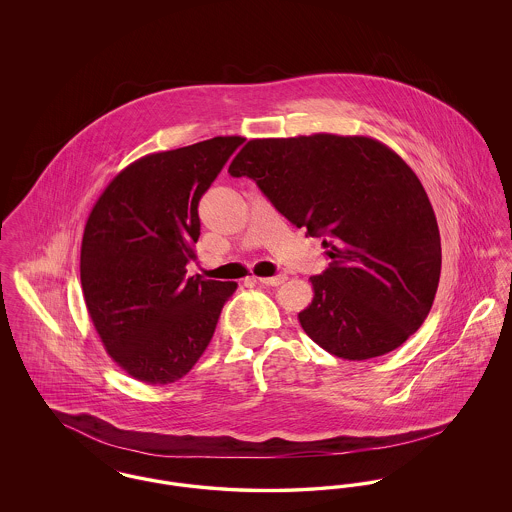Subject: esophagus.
Segmentation results:
<instances>
[{
    "label": "esophagus",
    "mask_w": 512,
    "mask_h": 512,
    "mask_svg": "<svg viewBox=\"0 0 512 512\" xmlns=\"http://www.w3.org/2000/svg\"><path fill=\"white\" fill-rule=\"evenodd\" d=\"M261 284H265V286H280V284H284L286 280H288V276L286 274H276V276H268V278H257Z\"/></svg>",
    "instance_id": "esophagus-1"
}]
</instances>
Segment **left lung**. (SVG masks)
<instances>
[{
  "label": "left lung",
  "instance_id": "8db88e82",
  "mask_svg": "<svg viewBox=\"0 0 512 512\" xmlns=\"http://www.w3.org/2000/svg\"><path fill=\"white\" fill-rule=\"evenodd\" d=\"M309 236L328 268L297 318L324 351L365 361L409 340L438 292L441 240L411 167L368 136L313 134L249 140L230 163Z\"/></svg>",
  "mask_w": 512,
  "mask_h": 512
}]
</instances>
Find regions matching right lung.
Here are the masks:
<instances>
[{"mask_svg":"<svg viewBox=\"0 0 512 512\" xmlns=\"http://www.w3.org/2000/svg\"><path fill=\"white\" fill-rule=\"evenodd\" d=\"M217 136L149 153L99 195L82 236L80 282L109 357L163 386L186 376L215 334L236 282L186 278L199 238L197 205L242 146Z\"/></svg>","mask_w":512,"mask_h":512,"instance_id":"1","label":"right lung"}]
</instances>
